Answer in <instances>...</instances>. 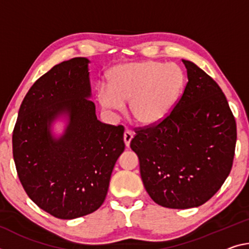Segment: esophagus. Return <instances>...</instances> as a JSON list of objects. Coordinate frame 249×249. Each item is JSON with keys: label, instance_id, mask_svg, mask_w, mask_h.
Wrapping results in <instances>:
<instances>
[{"label": "esophagus", "instance_id": "34e87169", "mask_svg": "<svg viewBox=\"0 0 249 249\" xmlns=\"http://www.w3.org/2000/svg\"><path fill=\"white\" fill-rule=\"evenodd\" d=\"M124 143L126 146H129V143H131V141L133 139V132L129 131V129H126V131L124 132Z\"/></svg>", "mask_w": 249, "mask_h": 249}]
</instances>
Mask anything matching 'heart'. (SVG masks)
<instances>
[{
    "label": "heart",
    "mask_w": 249,
    "mask_h": 249,
    "mask_svg": "<svg viewBox=\"0 0 249 249\" xmlns=\"http://www.w3.org/2000/svg\"><path fill=\"white\" fill-rule=\"evenodd\" d=\"M108 85H100L96 97L104 108L121 110L129 102L137 123L163 121L174 108L185 88V74L175 63L144 61L118 65L108 73Z\"/></svg>",
    "instance_id": "obj_1"
}]
</instances>
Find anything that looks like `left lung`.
Listing matches in <instances>:
<instances>
[{
  "instance_id": "8db88e82",
  "label": "left lung",
  "mask_w": 249,
  "mask_h": 249,
  "mask_svg": "<svg viewBox=\"0 0 249 249\" xmlns=\"http://www.w3.org/2000/svg\"><path fill=\"white\" fill-rule=\"evenodd\" d=\"M188 82L172 112L156 124L137 127L131 148L140 160L146 192L163 207H198L230 175L236 122L226 96L210 75L181 60Z\"/></svg>"
}]
</instances>
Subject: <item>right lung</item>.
<instances>
[{"label": "right lung", "mask_w": 249, "mask_h": 249, "mask_svg": "<svg viewBox=\"0 0 249 249\" xmlns=\"http://www.w3.org/2000/svg\"><path fill=\"white\" fill-rule=\"evenodd\" d=\"M89 62L71 58L39 77L22 102L12 136L15 167L27 196L61 219L101 207L125 148L124 126L97 120L89 98ZM61 113H68L70 122L56 140L49 126Z\"/></svg>", "instance_id": "right-lung-1"}]
</instances>
